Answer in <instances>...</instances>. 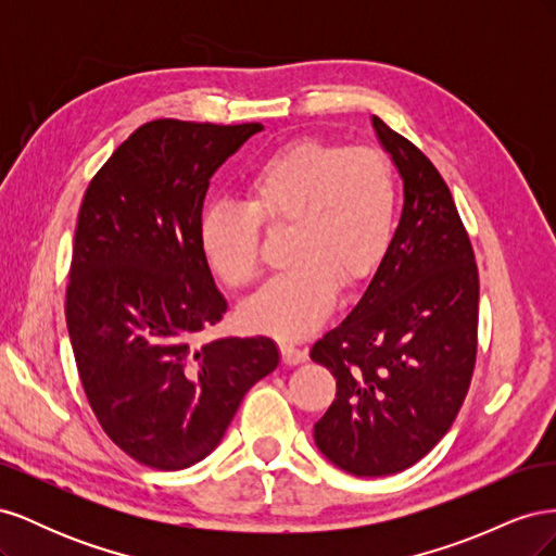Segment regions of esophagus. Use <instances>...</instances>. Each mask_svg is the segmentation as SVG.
Segmentation results:
<instances>
[{
	"mask_svg": "<svg viewBox=\"0 0 556 556\" xmlns=\"http://www.w3.org/2000/svg\"><path fill=\"white\" fill-rule=\"evenodd\" d=\"M280 355H282V362L288 366L304 364L308 359V352L304 348H296L294 343H280Z\"/></svg>",
	"mask_w": 556,
	"mask_h": 556,
	"instance_id": "1",
	"label": "esophagus"
}]
</instances>
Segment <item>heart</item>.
Masks as SVG:
<instances>
[{
    "mask_svg": "<svg viewBox=\"0 0 556 556\" xmlns=\"http://www.w3.org/2000/svg\"><path fill=\"white\" fill-rule=\"evenodd\" d=\"M396 182L376 146L299 139L266 157L245 180V204L213 201L199 217V245L220 280L248 288L262 274V237L290 227L292 266L250 296L252 331L304 339L333 311L339 285L359 288L392 241Z\"/></svg>",
    "mask_w": 556,
    "mask_h": 556,
    "instance_id": "1",
    "label": "heart"
}]
</instances>
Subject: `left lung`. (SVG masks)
<instances>
[{"label":"left lung","instance_id":"left-lung-1","mask_svg":"<svg viewBox=\"0 0 556 556\" xmlns=\"http://www.w3.org/2000/svg\"><path fill=\"white\" fill-rule=\"evenodd\" d=\"M403 178V213L374 280L311 359L336 378L315 425L325 457L352 476H392L429 454L468 394L478 355V264L447 182L374 115Z\"/></svg>","mask_w":556,"mask_h":556}]
</instances>
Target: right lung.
Wrapping results in <instances>:
<instances>
[{
  "label": "right lung",
  "instance_id": "right-lung-1",
  "mask_svg": "<svg viewBox=\"0 0 556 556\" xmlns=\"http://www.w3.org/2000/svg\"><path fill=\"white\" fill-rule=\"evenodd\" d=\"M260 129L146 123L83 197L66 329L94 417L143 466L180 470L204 459L245 392L280 362L266 336L197 345V333L227 313L199 245L208 180Z\"/></svg>",
  "mask_w": 556,
  "mask_h": 556
}]
</instances>
